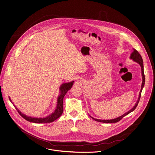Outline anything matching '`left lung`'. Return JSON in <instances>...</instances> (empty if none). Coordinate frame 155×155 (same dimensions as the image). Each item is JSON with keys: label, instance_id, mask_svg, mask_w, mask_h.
I'll return each instance as SVG.
<instances>
[{"label": "left lung", "instance_id": "1", "mask_svg": "<svg viewBox=\"0 0 155 155\" xmlns=\"http://www.w3.org/2000/svg\"><path fill=\"white\" fill-rule=\"evenodd\" d=\"M130 58L131 59H132L133 61H134V62L138 63L140 66L141 67V76H142V83H141V90H140V93H139V96H138V98L137 101V102L135 104V105L133 106V107L132 109H131L129 111L127 112L126 113H125L124 114H123L122 115H121L120 117H118V118H116L115 119H112V120H98V119H96V118H94L93 117H91V116H90L92 119H93L94 120H96V121H97V122H103V123H115V122H118V121L120 120L123 118L125 116L127 115L128 114H129L130 113H131V112H133L136 108V107L137 106L138 103L140 101V97H141V91H142V90L144 87V84H145V76H144V66H143V59L141 56V55L140 54V53H138L137 51H136L135 49H133V52L131 53V55H130Z\"/></svg>", "mask_w": 155, "mask_h": 155}]
</instances>
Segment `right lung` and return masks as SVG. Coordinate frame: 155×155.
<instances>
[{
	"label": "right lung",
	"instance_id": "add662e5",
	"mask_svg": "<svg viewBox=\"0 0 155 155\" xmlns=\"http://www.w3.org/2000/svg\"><path fill=\"white\" fill-rule=\"evenodd\" d=\"M74 81H72L69 83H65L62 84L60 88V94L59 95L58 99H57V106L56 107L54 110V111L52 113V114L49 115V116L45 117V118H33V117H28L26 115L21 113V112L18 109L17 107L14 104V103H12V101L11 100L10 97H9V99L10 100V101L12 102V103L14 105V106L15 107L16 109L17 110L18 113L20 114V115L24 118L25 120H26L28 121L31 122H34V123H49V122H53L54 120H57L58 118H59L62 113H63V99L64 97L65 96V95L67 94V91L70 90L72 88V86L74 84Z\"/></svg>",
	"mask_w": 155,
	"mask_h": 155
}]
</instances>
